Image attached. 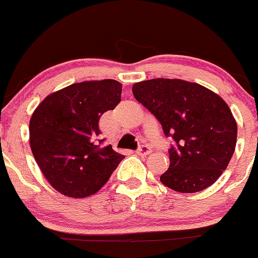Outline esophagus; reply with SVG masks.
Masks as SVG:
<instances>
[{
	"label": "esophagus",
	"instance_id": "34e87169",
	"mask_svg": "<svg viewBox=\"0 0 258 258\" xmlns=\"http://www.w3.org/2000/svg\"><path fill=\"white\" fill-rule=\"evenodd\" d=\"M151 153H152V149L149 148V147H147V146H142L137 151V154L141 155V157H147V155H149Z\"/></svg>",
	"mask_w": 258,
	"mask_h": 258
}]
</instances>
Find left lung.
<instances>
[{
  "label": "left lung",
  "instance_id": "left-lung-1",
  "mask_svg": "<svg viewBox=\"0 0 258 258\" xmlns=\"http://www.w3.org/2000/svg\"><path fill=\"white\" fill-rule=\"evenodd\" d=\"M136 100L158 118L164 135L176 146L170 165L160 176L166 187L195 194L219 179L233 157L237 124L217 93L182 79L155 78L135 83Z\"/></svg>",
  "mask_w": 258,
  "mask_h": 258
}]
</instances>
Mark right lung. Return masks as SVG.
<instances>
[{
  "instance_id": "1",
  "label": "right lung",
  "mask_w": 258,
  "mask_h": 258,
  "mask_svg": "<svg viewBox=\"0 0 258 258\" xmlns=\"http://www.w3.org/2000/svg\"><path fill=\"white\" fill-rule=\"evenodd\" d=\"M121 92L114 79L84 81L51 93L34 110L30 149L56 191L73 198L97 194L123 159L111 146L100 149L95 142L99 118L120 103Z\"/></svg>"
}]
</instances>
